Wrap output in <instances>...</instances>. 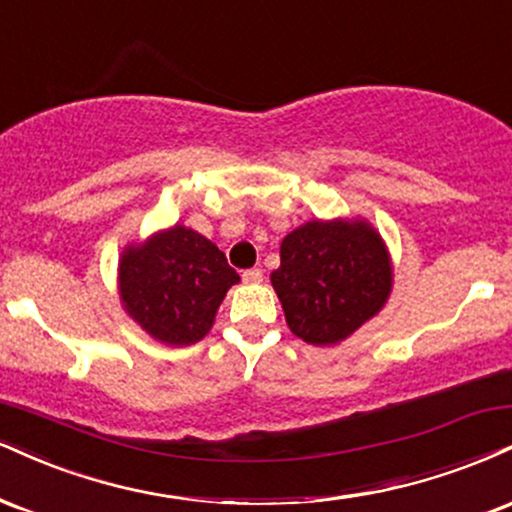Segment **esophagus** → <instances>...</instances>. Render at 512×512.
I'll return each mask as SVG.
<instances>
[{
  "label": "esophagus",
  "mask_w": 512,
  "mask_h": 512,
  "mask_svg": "<svg viewBox=\"0 0 512 512\" xmlns=\"http://www.w3.org/2000/svg\"><path fill=\"white\" fill-rule=\"evenodd\" d=\"M262 279H264L262 269H245V272H243L245 283H262Z\"/></svg>",
  "instance_id": "esophagus-1"
}]
</instances>
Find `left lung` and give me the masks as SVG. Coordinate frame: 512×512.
<instances>
[{
	"mask_svg": "<svg viewBox=\"0 0 512 512\" xmlns=\"http://www.w3.org/2000/svg\"><path fill=\"white\" fill-rule=\"evenodd\" d=\"M269 279L295 336L338 346L389 303L393 262L367 219H312L281 240V264Z\"/></svg>",
	"mask_w": 512,
	"mask_h": 512,
	"instance_id": "left-lung-1",
	"label": "left lung"
}]
</instances>
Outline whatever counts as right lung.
<instances>
[{
    "label": "right lung",
    "mask_w": 512,
    "mask_h": 512,
    "mask_svg": "<svg viewBox=\"0 0 512 512\" xmlns=\"http://www.w3.org/2000/svg\"><path fill=\"white\" fill-rule=\"evenodd\" d=\"M240 276L212 240L183 224L128 243L119 257L121 307L164 346H193L212 329Z\"/></svg>",
    "instance_id": "add662e5"
}]
</instances>
